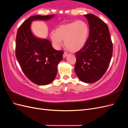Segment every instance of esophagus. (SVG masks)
<instances>
[{"label":"esophagus","instance_id":"1","mask_svg":"<svg viewBox=\"0 0 128 128\" xmlns=\"http://www.w3.org/2000/svg\"><path fill=\"white\" fill-rule=\"evenodd\" d=\"M67 55H68V53H67V52H64V53L63 56H64V58H66V56H67Z\"/></svg>","mask_w":128,"mask_h":128}]
</instances>
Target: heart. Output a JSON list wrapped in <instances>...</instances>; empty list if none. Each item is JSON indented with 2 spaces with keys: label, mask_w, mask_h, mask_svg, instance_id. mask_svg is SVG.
I'll list each match as a JSON object with an SVG mask.
<instances>
[{
  "label": "heart",
  "mask_w": 128,
  "mask_h": 128,
  "mask_svg": "<svg viewBox=\"0 0 128 128\" xmlns=\"http://www.w3.org/2000/svg\"><path fill=\"white\" fill-rule=\"evenodd\" d=\"M88 32L89 28L86 23L80 20L59 26L56 32H51L50 37L56 48L60 47L62 40H64V45L68 50L76 52L86 44Z\"/></svg>",
  "instance_id": "b5f03b06"
}]
</instances>
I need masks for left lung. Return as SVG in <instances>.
Segmentation results:
<instances>
[{"label": "left lung", "instance_id": "left-lung-1", "mask_svg": "<svg viewBox=\"0 0 128 128\" xmlns=\"http://www.w3.org/2000/svg\"><path fill=\"white\" fill-rule=\"evenodd\" d=\"M84 16L88 20L90 34L85 45L76 52L75 72L82 82L92 83L107 71L113 55V43L105 23L93 14Z\"/></svg>", "mask_w": 128, "mask_h": 128}]
</instances>
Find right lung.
Here are the masks:
<instances>
[{"label": "right lung", "mask_w": 128, "mask_h": 128, "mask_svg": "<svg viewBox=\"0 0 128 128\" xmlns=\"http://www.w3.org/2000/svg\"><path fill=\"white\" fill-rule=\"evenodd\" d=\"M53 15H37L24 22L17 32L15 56L29 80L40 86L51 83L57 74V66L64 52L54 49L48 40L34 37L30 30L32 21L48 20Z\"/></svg>", "instance_id": "1"}]
</instances>
